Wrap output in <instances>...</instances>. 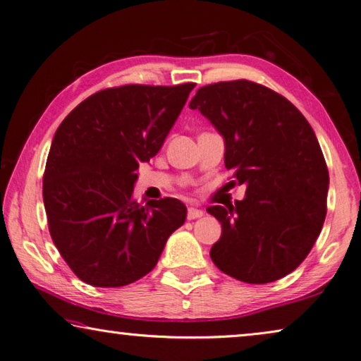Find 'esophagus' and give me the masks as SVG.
<instances>
[{
  "label": "esophagus",
  "mask_w": 361,
  "mask_h": 361,
  "mask_svg": "<svg viewBox=\"0 0 361 361\" xmlns=\"http://www.w3.org/2000/svg\"><path fill=\"white\" fill-rule=\"evenodd\" d=\"M203 215H204L203 209H198L194 206L188 207V220H197V219H201Z\"/></svg>",
  "instance_id": "34e87169"
}]
</instances>
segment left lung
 <instances>
[{
  "label": "left lung",
  "mask_w": 361,
  "mask_h": 361,
  "mask_svg": "<svg viewBox=\"0 0 361 361\" xmlns=\"http://www.w3.org/2000/svg\"><path fill=\"white\" fill-rule=\"evenodd\" d=\"M189 107L219 130L226 169L246 184L235 206L207 207L221 223L214 264L250 284L283 279L311 252L326 219L329 172L311 124L286 98L247 80L200 87Z\"/></svg>",
  "instance_id": "1"
}]
</instances>
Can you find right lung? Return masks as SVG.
<instances>
[{
	"label": "right lung",
	"instance_id": "obj_1",
	"mask_svg": "<svg viewBox=\"0 0 361 361\" xmlns=\"http://www.w3.org/2000/svg\"><path fill=\"white\" fill-rule=\"evenodd\" d=\"M194 82L99 90L56 129L43 177L54 245L73 274L97 288L140 280L186 220L177 198H133L140 163L161 149Z\"/></svg>",
	"mask_w": 361,
	"mask_h": 361
}]
</instances>
